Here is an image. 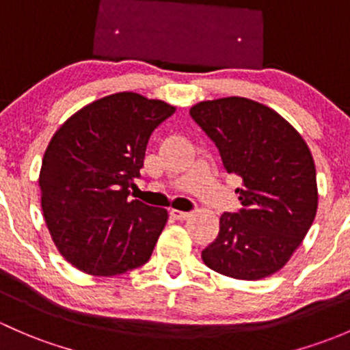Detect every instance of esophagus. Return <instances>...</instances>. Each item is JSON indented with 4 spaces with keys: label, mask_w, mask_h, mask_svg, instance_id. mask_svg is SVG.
<instances>
[{
    "label": "esophagus",
    "mask_w": 350,
    "mask_h": 350,
    "mask_svg": "<svg viewBox=\"0 0 350 350\" xmlns=\"http://www.w3.org/2000/svg\"><path fill=\"white\" fill-rule=\"evenodd\" d=\"M172 215H174L175 219H178V221H185V219L190 217V212H183V211H178V208H174V211L170 212Z\"/></svg>",
    "instance_id": "esophagus-1"
}]
</instances>
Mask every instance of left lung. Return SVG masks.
Returning a JSON list of instances; mask_svg holds the SVG:
<instances>
[{
  "label": "left lung",
  "mask_w": 350,
  "mask_h": 350,
  "mask_svg": "<svg viewBox=\"0 0 350 350\" xmlns=\"http://www.w3.org/2000/svg\"><path fill=\"white\" fill-rule=\"evenodd\" d=\"M190 116L241 176L236 214L224 212L219 236L202 251L205 265L236 280L280 271L307 236L319 207L312 151L282 114L247 97L202 100Z\"/></svg>",
  "instance_id": "left-lung-1"
}]
</instances>
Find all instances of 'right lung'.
<instances>
[{
    "mask_svg": "<svg viewBox=\"0 0 350 350\" xmlns=\"http://www.w3.org/2000/svg\"><path fill=\"white\" fill-rule=\"evenodd\" d=\"M176 107L138 92H116L81 107L55 131L42 160V212L67 262L116 276L150 259L167 208L129 199L153 129Z\"/></svg>",
    "mask_w": 350,
    "mask_h": 350,
    "instance_id": "add662e5",
    "label": "right lung"
}]
</instances>
